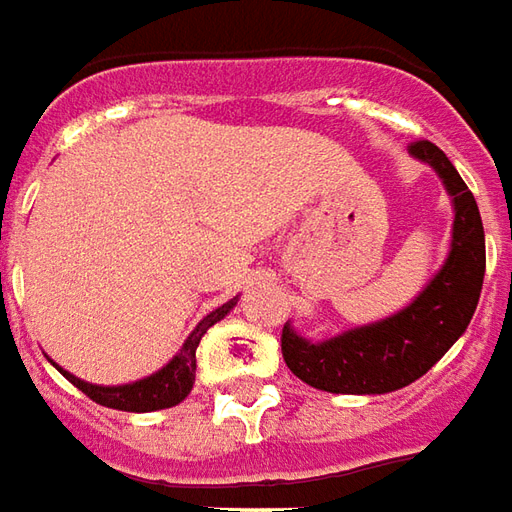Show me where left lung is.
Masks as SVG:
<instances>
[{
	"mask_svg": "<svg viewBox=\"0 0 512 512\" xmlns=\"http://www.w3.org/2000/svg\"><path fill=\"white\" fill-rule=\"evenodd\" d=\"M410 152L441 174L455 202L452 252L435 280L396 316L310 343L285 324L282 357L293 374L318 391L388 393L416 382L466 332L477 310L485 277V232L474 194L430 141H413Z\"/></svg>",
	"mask_w": 512,
	"mask_h": 512,
	"instance_id": "8db88e82",
	"label": "left lung"
}]
</instances>
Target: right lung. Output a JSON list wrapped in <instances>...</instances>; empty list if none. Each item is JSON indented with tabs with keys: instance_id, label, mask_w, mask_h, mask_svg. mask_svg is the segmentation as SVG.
<instances>
[{
	"instance_id": "add662e5",
	"label": "right lung",
	"mask_w": 512,
	"mask_h": 512,
	"mask_svg": "<svg viewBox=\"0 0 512 512\" xmlns=\"http://www.w3.org/2000/svg\"><path fill=\"white\" fill-rule=\"evenodd\" d=\"M235 307V299H230L227 305L216 307L210 316H205L196 330L188 335V341L182 343V349L174 355L169 366H163L157 374L146 377V380L132 382V385H119V388H102V385H91V382H82L80 377H74L69 371H63V377L74 382L88 399H94L96 405L113 407V410H127V413H149V410H163V407L180 405L182 399L191 393L196 377V346L216 321L230 313Z\"/></svg>"
}]
</instances>
